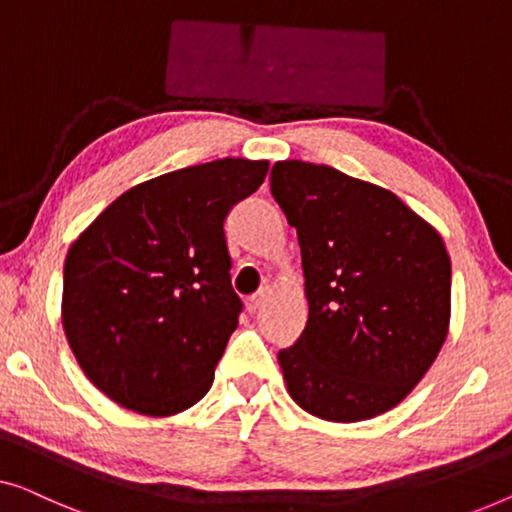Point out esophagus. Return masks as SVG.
Returning <instances> with one entry per match:
<instances>
[{
  "mask_svg": "<svg viewBox=\"0 0 512 512\" xmlns=\"http://www.w3.org/2000/svg\"><path fill=\"white\" fill-rule=\"evenodd\" d=\"M265 300H268V293H265V291H258V293L251 295V298L247 300L249 314H256V311L265 305Z\"/></svg>",
  "mask_w": 512,
  "mask_h": 512,
  "instance_id": "esophagus-1",
  "label": "esophagus"
}]
</instances>
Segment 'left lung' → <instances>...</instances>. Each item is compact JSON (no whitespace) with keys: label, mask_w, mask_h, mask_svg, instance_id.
Segmentation results:
<instances>
[{"label":"left lung","mask_w":512,"mask_h":512,"mask_svg":"<svg viewBox=\"0 0 512 512\" xmlns=\"http://www.w3.org/2000/svg\"><path fill=\"white\" fill-rule=\"evenodd\" d=\"M270 189L298 231L309 302L298 342L277 355L286 388L316 418L381 416L446 342V244L392 191L332 166L277 161Z\"/></svg>","instance_id":"8db88e82"}]
</instances>
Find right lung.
I'll return each mask as SVG.
<instances>
[{
  "label": "right lung",
  "mask_w": 512,
  "mask_h": 512,
  "mask_svg": "<svg viewBox=\"0 0 512 512\" xmlns=\"http://www.w3.org/2000/svg\"><path fill=\"white\" fill-rule=\"evenodd\" d=\"M268 161L217 159L124 191L71 244L62 323L103 395L143 416L205 397L242 300L224 221L254 194Z\"/></svg>",
  "instance_id": "1"
}]
</instances>
